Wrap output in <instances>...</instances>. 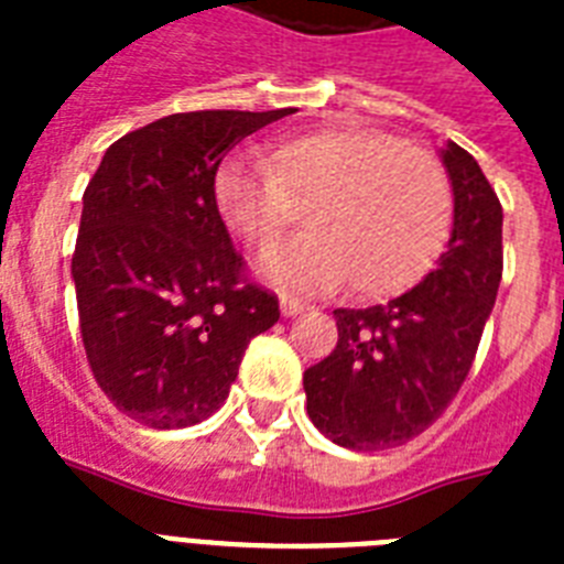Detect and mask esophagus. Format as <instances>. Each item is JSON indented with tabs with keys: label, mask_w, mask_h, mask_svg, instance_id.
Returning <instances> with one entry per match:
<instances>
[{
	"label": "esophagus",
	"mask_w": 564,
	"mask_h": 564,
	"mask_svg": "<svg viewBox=\"0 0 564 564\" xmlns=\"http://www.w3.org/2000/svg\"><path fill=\"white\" fill-rule=\"evenodd\" d=\"M304 310H307V304H301L299 299H286V295H283L281 299V313L283 316H301V313H304Z\"/></svg>",
	"instance_id": "34e87169"
}]
</instances>
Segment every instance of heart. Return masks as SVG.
Instances as JSON below:
<instances>
[{
	"instance_id": "obj_1",
	"label": "heart",
	"mask_w": 564,
	"mask_h": 564,
	"mask_svg": "<svg viewBox=\"0 0 564 564\" xmlns=\"http://www.w3.org/2000/svg\"><path fill=\"white\" fill-rule=\"evenodd\" d=\"M304 198L310 230L257 263L283 290H327L348 274L362 299L401 295L433 269L454 225V193L436 158L375 128L283 137L263 158L230 154L213 178L221 221L251 248L269 246Z\"/></svg>"
}]
</instances>
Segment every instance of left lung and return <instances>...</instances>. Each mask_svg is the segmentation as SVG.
I'll use <instances>...</instances> for the list:
<instances>
[{
  "mask_svg": "<svg viewBox=\"0 0 564 564\" xmlns=\"http://www.w3.org/2000/svg\"><path fill=\"white\" fill-rule=\"evenodd\" d=\"M454 230L433 272L401 299L334 310L339 343L304 371L310 421L336 445L410 442L454 401L471 371L503 274V207L471 154L442 149Z\"/></svg>",
  "mask_w": 564,
  "mask_h": 564,
  "instance_id": "obj_1",
  "label": "left lung"
}]
</instances>
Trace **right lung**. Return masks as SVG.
Returning <instances> with one entry per match:
<instances>
[{
    "label": "right lung",
    "mask_w": 564,
    "mask_h": 564,
    "mask_svg": "<svg viewBox=\"0 0 564 564\" xmlns=\"http://www.w3.org/2000/svg\"><path fill=\"white\" fill-rule=\"evenodd\" d=\"M290 108L172 113L119 137L84 189L73 281L93 377L154 430L219 410L248 343L281 318L213 202L221 158Z\"/></svg>",
    "instance_id": "1"
}]
</instances>
